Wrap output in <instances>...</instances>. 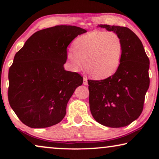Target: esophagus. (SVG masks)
I'll use <instances>...</instances> for the list:
<instances>
[{"instance_id": "esophagus-1", "label": "esophagus", "mask_w": 159, "mask_h": 159, "mask_svg": "<svg viewBox=\"0 0 159 159\" xmlns=\"http://www.w3.org/2000/svg\"><path fill=\"white\" fill-rule=\"evenodd\" d=\"M83 84H84L85 85H88V79H87V77L83 78Z\"/></svg>"}]
</instances>
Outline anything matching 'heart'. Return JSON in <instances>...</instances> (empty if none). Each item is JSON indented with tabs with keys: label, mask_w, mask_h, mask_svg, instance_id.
Wrapping results in <instances>:
<instances>
[{
	"label": "heart",
	"mask_w": 159,
	"mask_h": 159,
	"mask_svg": "<svg viewBox=\"0 0 159 159\" xmlns=\"http://www.w3.org/2000/svg\"><path fill=\"white\" fill-rule=\"evenodd\" d=\"M73 49L67 53L71 68L77 70L83 61L86 73L95 79L114 74L123 55L121 39L111 31H93L80 36L74 42Z\"/></svg>",
	"instance_id": "b5f03b06"
}]
</instances>
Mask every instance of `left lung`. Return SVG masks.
I'll list each match as a JSON object with an SVG mask.
<instances>
[{
  "mask_svg": "<svg viewBox=\"0 0 159 159\" xmlns=\"http://www.w3.org/2000/svg\"><path fill=\"white\" fill-rule=\"evenodd\" d=\"M121 39V63L105 79L88 80L91 114L96 121L110 128H121L136 120L143 110L149 86V60L138 36L124 26L99 25Z\"/></svg>",
  "mask_w": 159,
  "mask_h": 159,
  "instance_id": "left-lung-1",
  "label": "left lung"
}]
</instances>
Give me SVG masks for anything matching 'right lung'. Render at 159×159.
<instances>
[{
  "label": "right lung",
  "instance_id": "add662e5",
  "mask_svg": "<svg viewBox=\"0 0 159 159\" xmlns=\"http://www.w3.org/2000/svg\"><path fill=\"white\" fill-rule=\"evenodd\" d=\"M87 31L60 25L34 33L15 54L8 73L10 105L21 122L34 128L60 123L69 99L83 79L66 71L68 45Z\"/></svg>",
  "mask_w": 159,
  "mask_h": 159
}]
</instances>
